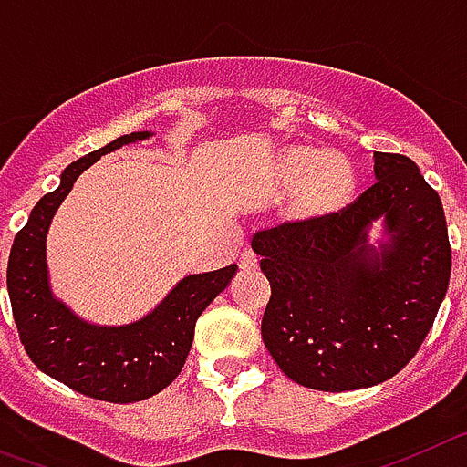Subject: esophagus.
<instances>
[{
    "instance_id": "obj_1",
    "label": "esophagus",
    "mask_w": 467,
    "mask_h": 467,
    "mask_svg": "<svg viewBox=\"0 0 467 467\" xmlns=\"http://www.w3.org/2000/svg\"><path fill=\"white\" fill-rule=\"evenodd\" d=\"M239 267L242 270H256L258 267V256L251 249H244L239 254Z\"/></svg>"
}]
</instances>
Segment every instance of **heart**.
I'll return each instance as SVG.
<instances>
[{"label": "heart", "mask_w": 467, "mask_h": 467, "mask_svg": "<svg viewBox=\"0 0 467 467\" xmlns=\"http://www.w3.org/2000/svg\"><path fill=\"white\" fill-rule=\"evenodd\" d=\"M286 171L294 181L304 178L296 192L298 216H322L338 209L355 183V173L346 157L322 155L310 148L291 150L286 155Z\"/></svg>", "instance_id": "heart-1"}]
</instances>
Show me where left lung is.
Instances as JSON below:
<instances>
[{
  "mask_svg": "<svg viewBox=\"0 0 467 467\" xmlns=\"http://www.w3.org/2000/svg\"><path fill=\"white\" fill-rule=\"evenodd\" d=\"M376 183L346 209L261 230L251 249L270 279L261 336L296 383L371 388L423 346L451 275L440 194L409 157L374 152ZM383 217L389 239L368 244Z\"/></svg>",
  "mask_w": 467,
  "mask_h": 467,
  "instance_id": "left-lung-1",
  "label": "left lung"
}]
</instances>
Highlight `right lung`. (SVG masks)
<instances>
[{"label":"right lung","instance_id":"1","mask_svg":"<svg viewBox=\"0 0 467 467\" xmlns=\"http://www.w3.org/2000/svg\"><path fill=\"white\" fill-rule=\"evenodd\" d=\"M150 136V131L127 133L72 161L60 173L58 188L44 194L16 234L6 267L11 310L32 362L75 392L112 404L148 400L181 374L197 317L237 273L233 263L213 273L183 277L150 315L121 327L84 322L54 296L48 286L47 233L60 202L93 161Z\"/></svg>","mask_w":467,"mask_h":467}]
</instances>
